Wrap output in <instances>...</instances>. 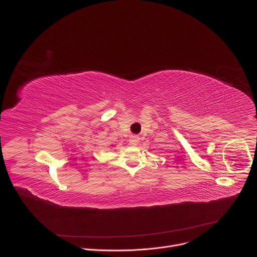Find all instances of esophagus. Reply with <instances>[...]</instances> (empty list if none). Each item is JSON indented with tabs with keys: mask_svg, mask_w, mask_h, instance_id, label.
I'll use <instances>...</instances> for the list:
<instances>
[{
	"mask_svg": "<svg viewBox=\"0 0 257 257\" xmlns=\"http://www.w3.org/2000/svg\"><path fill=\"white\" fill-rule=\"evenodd\" d=\"M129 142L132 144V145H136L138 142H139V137L138 136H131L130 139H129Z\"/></svg>",
	"mask_w": 257,
	"mask_h": 257,
	"instance_id": "obj_1",
	"label": "esophagus"
}]
</instances>
